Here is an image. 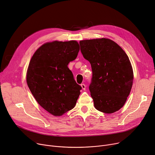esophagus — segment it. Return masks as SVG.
<instances>
[{
    "mask_svg": "<svg viewBox=\"0 0 155 155\" xmlns=\"http://www.w3.org/2000/svg\"><path fill=\"white\" fill-rule=\"evenodd\" d=\"M81 87H82V88L84 91H85L86 89V85L85 84H82V85H81Z\"/></svg>",
    "mask_w": 155,
    "mask_h": 155,
    "instance_id": "obj_1",
    "label": "esophagus"
}]
</instances>
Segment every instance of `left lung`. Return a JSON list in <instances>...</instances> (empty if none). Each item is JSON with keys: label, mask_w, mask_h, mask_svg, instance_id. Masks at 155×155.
Listing matches in <instances>:
<instances>
[{"label": "left lung", "mask_w": 155, "mask_h": 155, "mask_svg": "<svg viewBox=\"0 0 155 155\" xmlns=\"http://www.w3.org/2000/svg\"><path fill=\"white\" fill-rule=\"evenodd\" d=\"M80 50L91 64L89 86L95 108L106 114L124 106L133 83V70L126 52L114 41L97 38L80 41Z\"/></svg>", "instance_id": "8db88e82"}]
</instances>
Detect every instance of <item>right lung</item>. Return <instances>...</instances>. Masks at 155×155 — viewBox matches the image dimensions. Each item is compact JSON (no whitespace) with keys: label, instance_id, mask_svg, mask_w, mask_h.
I'll return each instance as SVG.
<instances>
[{"label":"right lung","instance_id":"1","mask_svg":"<svg viewBox=\"0 0 155 155\" xmlns=\"http://www.w3.org/2000/svg\"><path fill=\"white\" fill-rule=\"evenodd\" d=\"M80 50L77 41H54L41 46L29 61L28 86L36 101L54 116L75 107L82 89L68 68Z\"/></svg>","mask_w":155,"mask_h":155}]
</instances>
